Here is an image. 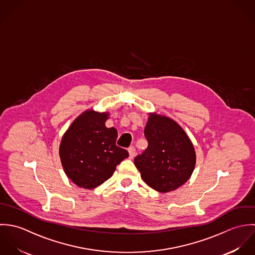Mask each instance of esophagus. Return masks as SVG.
I'll return each mask as SVG.
<instances>
[{
    "instance_id": "1",
    "label": "esophagus",
    "mask_w": 255,
    "mask_h": 255,
    "mask_svg": "<svg viewBox=\"0 0 255 255\" xmlns=\"http://www.w3.org/2000/svg\"><path fill=\"white\" fill-rule=\"evenodd\" d=\"M128 152H129V157L133 158L135 156V154H136V149L134 147H130L128 149Z\"/></svg>"
}]
</instances>
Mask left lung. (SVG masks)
Masks as SVG:
<instances>
[{
    "mask_svg": "<svg viewBox=\"0 0 255 255\" xmlns=\"http://www.w3.org/2000/svg\"><path fill=\"white\" fill-rule=\"evenodd\" d=\"M144 133L148 148L134 159L143 180L158 192L177 189L196 163L190 139L174 120L155 113H150Z\"/></svg>",
    "mask_w": 255,
    "mask_h": 255,
    "instance_id": "left-lung-1",
    "label": "left lung"
}]
</instances>
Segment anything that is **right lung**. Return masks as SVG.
<instances>
[{"mask_svg": "<svg viewBox=\"0 0 255 255\" xmlns=\"http://www.w3.org/2000/svg\"><path fill=\"white\" fill-rule=\"evenodd\" d=\"M107 118L106 112L87 110L62 138L59 149L62 165L67 176L80 187H98L129 156L125 149L116 146L117 130L105 126Z\"/></svg>", "mask_w": 255, "mask_h": 255, "instance_id": "1", "label": "right lung"}]
</instances>
